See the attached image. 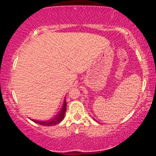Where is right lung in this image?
Masks as SVG:
<instances>
[{"instance_id": "obj_1", "label": "right lung", "mask_w": 156, "mask_h": 156, "mask_svg": "<svg viewBox=\"0 0 156 156\" xmlns=\"http://www.w3.org/2000/svg\"><path fill=\"white\" fill-rule=\"evenodd\" d=\"M66 108H67V102H66L65 99L64 100V102H63V105L62 107V109L58 113V114L56 115L55 117L51 120H49L47 121H41V120H36L34 119H30L32 120L33 122L35 123L38 124V125H43V126H54L56 125L57 124L61 122V121L64 119L65 118V113L66 112Z\"/></svg>"}]
</instances>
